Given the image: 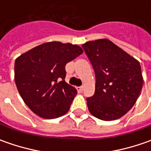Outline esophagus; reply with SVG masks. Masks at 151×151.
<instances>
[{
  "label": "esophagus",
  "mask_w": 151,
  "mask_h": 151,
  "mask_svg": "<svg viewBox=\"0 0 151 151\" xmlns=\"http://www.w3.org/2000/svg\"><path fill=\"white\" fill-rule=\"evenodd\" d=\"M77 90H78V91H80V92H81V91H83V90H84V87H83V86L77 87Z\"/></svg>",
  "instance_id": "1"
}]
</instances>
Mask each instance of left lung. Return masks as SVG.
<instances>
[{
	"label": "left lung",
	"mask_w": 151,
	"mask_h": 151,
	"mask_svg": "<svg viewBox=\"0 0 151 151\" xmlns=\"http://www.w3.org/2000/svg\"><path fill=\"white\" fill-rule=\"evenodd\" d=\"M96 75L95 93L88 110L104 121L120 119L135 104L142 90L139 62L107 38L82 44Z\"/></svg>",
	"instance_id": "1"
}]
</instances>
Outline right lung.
Segmentation results:
<instances>
[{
  "label": "right lung",
  "instance_id": "right-lung-1",
  "mask_svg": "<svg viewBox=\"0 0 151 151\" xmlns=\"http://www.w3.org/2000/svg\"><path fill=\"white\" fill-rule=\"evenodd\" d=\"M82 53L76 44L54 41L40 44L16 59L17 88L35 114L52 119L69 111L77 91L65 81V65Z\"/></svg>",
  "mask_w": 151,
  "mask_h": 151
}]
</instances>
